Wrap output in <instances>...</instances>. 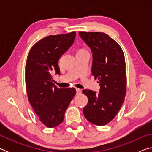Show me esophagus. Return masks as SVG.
Returning <instances> with one entry per match:
<instances>
[{"label":"esophagus","instance_id":"obj_1","mask_svg":"<svg viewBox=\"0 0 152 152\" xmlns=\"http://www.w3.org/2000/svg\"><path fill=\"white\" fill-rule=\"evenodd\" d=\"M76 94H80L82 93V90L80 88H76Z\"/></svg>","mask_w":152,"mask_h":152}]
</instances>
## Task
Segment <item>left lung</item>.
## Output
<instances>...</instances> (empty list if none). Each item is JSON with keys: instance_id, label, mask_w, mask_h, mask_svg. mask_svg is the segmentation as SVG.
<instances>
[{"instance_id": "1", "label": "left lung", "mask_w": 152, "mask_h": 152, "mask_svg": "<svg viewBox=\"0 0 152 152\" xmlns=\"http://www.w3.org/2000/svg\"><path fill=\"white\" fill-rule=\"evenodd\" d=\"M80 37L91 48L93 61L91 72L99 80V94L84 90L88 99L83 113L90 123L104 125L116 116L127 92L125 56L119 43L102 32H79Z\"/></svg>"}]
</instances>
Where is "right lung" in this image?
Instances as JSON below:
<instances>
[{
	"label": "right lung",
	"instance_id": "right-lung-1",
	"mask_svg": "<svg viewBox=\"0 0 152 152\" xmlns=\"http://www.w3.org/2000/svg\"><path fill=\"white\" fill-rule=\"evenodd\" d=\"M76 32L49 35L30 49L25 66L28 100L40 121L48 128L63 122L64 113L76 94L74 88H58L51 74H60L58 60L74 42Z\"/></svg>",
	"mask_w": 152,
	"mask_h": 152
}]
</instances>
